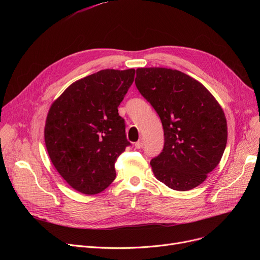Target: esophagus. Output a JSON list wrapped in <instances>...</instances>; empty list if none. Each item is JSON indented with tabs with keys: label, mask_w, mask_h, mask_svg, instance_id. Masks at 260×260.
Here are the masks:
<instances>
[{
	"label": "esophagus",
	"mask_w": 260,
	"mask_h": 260,
	"mask_svg": "<svg viewBox=\"0 0 260 260\" xmlns=\"http://www.w3.org/2000/svg\"><path fill=\"white\" fill-rule=\"evenodd\" d=\"M142 146H143V139L140 138L137 142L135 143V147H136V148H141Z\"/></svg>",
	"instance_id": "obj_1"
}]
</instances>
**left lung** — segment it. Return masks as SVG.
Segmentation results:
<instances>
[{
  "mask_svg": "<svg viewBox=\"0 0 260 260\" xmlns=\"http://www.w3.org/2000/svg\"><path fill=\"white\" fill-rule=\"evenodd\" d=\"M135 83L165 132L163 151L151 161L155 177L181 192L198 186L219 165L226 146L222 107L199 81L172 68H138Z\"/></svg>",
  "mask_w": 260,
  "mask_h": 260,
  "instance_id": "8db88e82",
  "label": "left lung"
}]
</instances>
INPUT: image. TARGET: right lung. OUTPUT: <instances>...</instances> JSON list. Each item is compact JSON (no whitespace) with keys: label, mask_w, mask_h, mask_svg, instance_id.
<instances>
[{"label":"right lung","mask_w":260,"mask_h":260,"mask_svg":"<svg viewBox=\"0 0 260 260\" xmlns=\"http://www.w3.org/2000/svg\"><path fill=\"white\" fill-rule=\"evenodd\" d=\"M134 78V68L100 71L74 82L49 108L47 153L77 192L99 194L116 178L117 157L129 145L118 106Z\"/></svg>","instance_id":"1"}]
</instances>
